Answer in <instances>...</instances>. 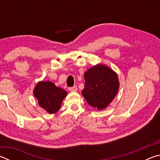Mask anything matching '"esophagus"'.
Listing matches in <instances>:
<instances>
[{
  "label": "esophagus",
  "instance_id": "1",
  "mask_svg": "<svg viewBox=\"0 0 160 160\" xmlns=\"http://www.w3.org/2000/svg\"><path fill=\"white\" fill-rule=\"evenodd\" d=\"M68 90L71 92H76L78 90V87L73 86V87H72V88H69Z\"/></svg>",
  "mask_w": 160,
  "mask_h": 160
}]
</instances>
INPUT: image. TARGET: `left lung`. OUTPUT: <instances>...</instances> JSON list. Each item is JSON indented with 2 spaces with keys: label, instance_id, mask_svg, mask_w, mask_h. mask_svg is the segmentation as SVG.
Listing matches in <instances>:
<instances>
[{
  "label": "left lung",
  "instance_id": "8db88e82",
  "mask_svg": "<svg viewBox=\"0 0 160 160\" xmlns=\"http://www.w3.org/2000/svg\"><path fill=\"white\" fill-rule=\"evenodd\" d=\"M84 78L85 84L82 94L87 102L97 109H104L118 90L117 74L107 66L98 64L87 70Z\"/></svg>",
  "mask_w": 160,
  "mask_h": 160
}]
</instances>
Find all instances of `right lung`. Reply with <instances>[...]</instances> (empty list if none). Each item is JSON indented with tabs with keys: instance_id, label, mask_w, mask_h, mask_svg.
Segmentation results:
<instances>
[{
	"instance_id": "1",
	"label": "right lung",
	"mask_w": 160,
	"mask_h": 160,
	"mask_svg": "<svg viewBox=\"0 0 160 160\" xmlns=\"http://www.w3.org/2000/svg\"><path fill=\"white\" fill-rule=\"evenodd\" d=\"M34 96L38 100L39 106L48 113L57 112L61 106L67 92L49 81H40L35 86Z\"/></svg>"
}]
</instances>
